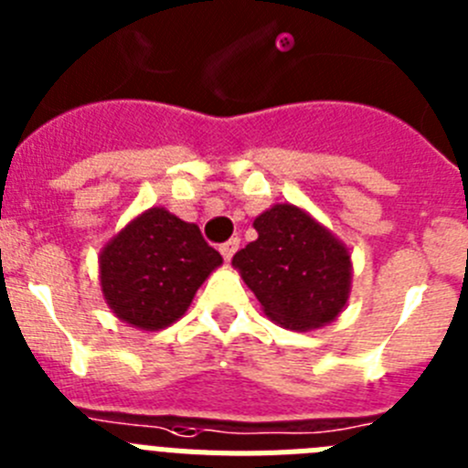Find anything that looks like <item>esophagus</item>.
<instances>
[{
	"label": "esophagus",
	"mask_w": 468,
	"mask_h": 468,
	"mask_svg": "<svg viewBox=\"0 0 468 468\" xmlns=\"http://www.w3.org/2000/svg\"><path fill=\"white\" fill-rule=\"evenodd\" d=\"M239 250V239L238 238H230L229 242H224L221 247H218V251H221V256H224L226 261H230L235 256V251Z\"/></svg>",
	"instance_id": "obj_1"
}]
</instances>
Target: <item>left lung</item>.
I'll list each match as a JSON object with an SVG mask.
<instances>
[{
    "instance_id": "8db88e82",
    "label": "left lung",
    "mask_w": 468,
    "mask_h": 468,
    "mask_svg": "<svg viewBox=\"0 0 468 468\" xmlns=\"http://www.w3.org/2000/svg\"><path fill=\"white\" fill-rule=\"evenodd\" d=\"M259 238L233 256V268L265 317L289 331L334 322L352 292V254L313 214L277 203L254 218Z\"/></svg>"
}]
</instances>
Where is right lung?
Returning a JSON list of instances; mask_svg holds the SVG:
<instances>
[{
    "instance_id": "obj_1",
    "label": "right lung",
    "mask_w": 468,
    "mask_h": 468,
    "mask_svg": "<svg viewBox=\"0 0 468 468\" xmlns=\"http://www.w3.org/2000/svg\"><path fill=\"white\" fill-rule=\"evenodd\" d=\"M100 286L121 322L161 331L186 314L203 282L224 263L196 224L149 207L102 247Z\"/></svg>"
}]
</instances>
